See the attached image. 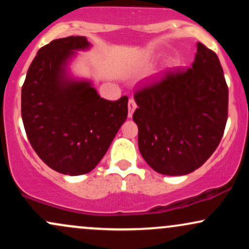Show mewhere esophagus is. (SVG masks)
I'll return each instance as SVG.
<instances>
[{"mask_svg": "<svg viewBox=\"0 0 249 249\" xmlns=\"http://www.w3.org/2000/svg\"><path fill=\"white\" fill-rule=\"evenodd\" d=\"M136 107H137V104H136V102H134V99L133 98H130L128 99V117H132V115H133V111L136 110Z\"/></svg>", "mask_w": 249, "mask_h": 249, "instance_id": "esophagus-1", "label": "esophagus"}]
</instances>
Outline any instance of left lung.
<instances>
[{
  "label": "left lung",
  "instance_id": "left-lung-1",
  "mask_svg": "<svg viewBox=\"0 0 249 249\" xmlns=\"http://www.w3.org/2000/svg\"><path fill=\"white\" fill-rule=\"evenodd\" d=\"M142 158L156 172L184 176L218 147L228 116V88L216 53L196 44L192 67L167 71L134 92Z\"/></svg>",
  "mask_w": 249,
  "mask_h": 249
}]
</instances>
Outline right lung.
Masks as SVG:
<instances>
[{"label": "right lung", "mask_w": 249, "mask_h": 249, "mask_svg": "<svg viewBox=\"0 0 249 249\" xmlns=\"http://www.w3.org/2000/svg\"><path fill=\"white\" fill-rule=\"evenodd\" d=\"M89 47L84 36L53 39L38 50L22 87L31 146L48 166L68 176L92 171L127 117L126 96L107 101L90 82L68 77V61Z\"/></svg>", "instance_id": "1"}]
</instances>
